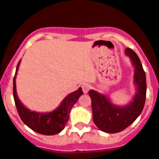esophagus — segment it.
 <instances>
[{
    "label": "esophagus",
    "mask_w": 159,
    "mask_h": 159,
    "mask_svg": "<svg viewBox=\"0 0 159 159\" xmlns=\"http://www.w3.org/2000/svg\"><path fill=\"white\" fill-rule=\"evenodd\" d=\"M81 88H82V91L83 93H84V94H86V93H88L89 90L90 89V88H91V86H90L89 84H82V86H81Z\"/></svg>",
    "instance_id": "34e87169"
}]
</instances>
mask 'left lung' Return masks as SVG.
<instances>
[{
	"label": "left lung",
	"instance_id": "left-lung-1",
	"mask_svg": "<svg viewBox=\"0 0 159 159\" xmlns=\"http://www.w3.org/2000/svg\"><path fill=\"white\" fill-rule=\"evenodd\" d=\"M125 54L130 59L134 67L133 84L135 95L129 103L123 106L115 104L110 97L94 89L89 92L92 100L93 121L101 131L116 133L129 126L140 116L146 100V75L140 60L135 52L127 48Z\"/></svg>",
	"mask_w": 159,
	"mask_h": 159
}]
</instances>
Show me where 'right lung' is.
I'll return each mask as SVG.
<instances>
[{
  "label": "right lung",
  "instance_id": "obj_1",
  "mask_svg": "<svg viewBox=\"0 0 159 159\" xmlns=\"http://www.w3.org/2000/svg\"><path fill=\"white\" fill-rule=\"evenodd\" d=\"M20 61L21 59L16 66V75L13 79V96L19 117L25 125L36 133L47 136L58 134L65 128V125L69 120L71 108L83 94L81 88L68 94L62 100L60 104L53 111L44 113L31 111L20 101L16 92V78Z\"/></svg>",
  "mask_w": 159,
  "mask_h": 159
}]
</instances>
